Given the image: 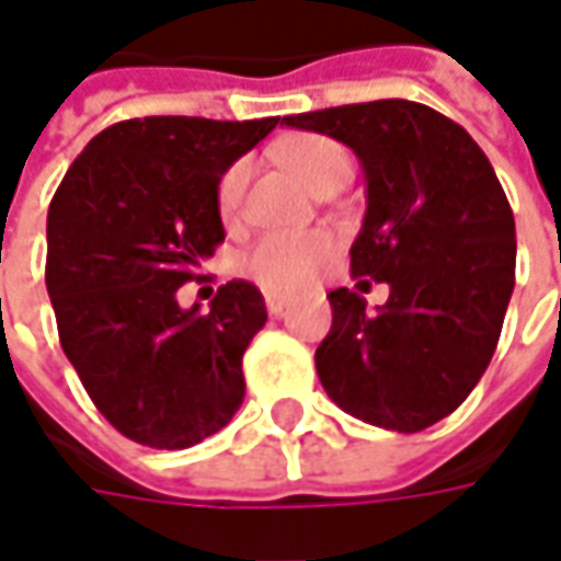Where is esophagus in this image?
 Returning a JSON list of instances; mask_svg holds the SVG:
<instances>
[{
	"label": "esophagus",
	"instance_id": "obj_1",
	"mask_svg": "<svg viewBox=\"0 0 561 561\" xmlns=\"http://www.w3.org/2000/svg\"><path fill=\"white\" fill-rule=\"evenodd\" d=\"M265 306H268V312L274 314V318H277V314L287 312L290 299H287V296H274V293H268V296H265Z\"/></svg>",
	"mask_w": 561,
	"mask_h": 561
}]
</instances>
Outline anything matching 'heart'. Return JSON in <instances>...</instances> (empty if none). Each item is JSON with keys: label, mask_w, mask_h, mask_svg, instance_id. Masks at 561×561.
<instances>
[{"label": "heart", "mask_w": 561, "mask_h": 561, "mask_svg": "<svg viewBox=\"0 0 561 561\" xmlns=\"http://www.w3.org/2000/svg\"><path fill=\"white\" fill-rule=\"evenodd\" d=\"M284 162L312 190L336 174H350V152L328 137H299L284 149ZM247 193V164L227 168L215 190V205L225 225H233L243 208ZM336 243L328 230H302V233H265L240 255V268L262 290L299 293L312 284L321 271L334 262Z\"/></svg>", "instance_id": "1"}]
</instances>
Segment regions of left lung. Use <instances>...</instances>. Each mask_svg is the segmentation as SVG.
<instances>
[{
    "mask_svg": "<svg viewBox=\"0 0 561 561\" xmlns=\"http://www.w3.org/2000/svg\"><path fill=\"white\" fill-rule=\"evenodd\" d=\"M358 156L368 208L350 249L353 277L390 284L377 314L362 293H328L334 324L314 350L321 387L343 412L415 434L474 390L515 287V218L468 130L409 99L287 115Z\"/></svg>",
    "mask_w": 561,
    "mask_h": 561,
    "instance_id": "8db88e82",
    "label": "left lung"
}]
</instances>
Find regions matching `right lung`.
<instances>
[{
    "label": "right lung",
    "mask_w": 561,
    "mask_h": 561,
    "mask_svg": "<svg viewBox=\"0 0 561 561\" xmlns=\"http://www.w3.org/2000/svg\"><path fill=\"white\" fill-rule=\"evenodd\" d=\"M280 118L118 121L68 168L46 218V290L83 390L124 437L186 449L240 409L243 353L268 321L249 280L208 312L178 290L218 243V181Z\"/></svg>",
    "instance_id": "add662e5"
}]
</instances>
